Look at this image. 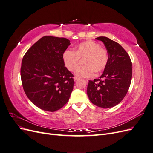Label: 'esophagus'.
<instances>
[{"label":"esophagus","instance_id":"esophagus-1","mask_svg":"<svg viewBox=\"0 0 153 153\" xmlns=\"http://www.w3.org/2000/svg\"><path fill=\"white\" fill-rule=\"evenodd\" d=\"M79 79H80V78H78L77 76H75V77H74V80H75V81H77V80H78Z\"/></svg>","mask_w":153,"mask_h":153}]
</instances>
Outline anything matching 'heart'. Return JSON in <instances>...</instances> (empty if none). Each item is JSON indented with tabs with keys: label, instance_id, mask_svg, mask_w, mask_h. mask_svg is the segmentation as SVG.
I'll use <instances>...</instances> for the list:
<instances>
[{
	"label": "heart",
	"instance_id": "b5f03b06",
	"mask_svg": "<svg viewBox=\"0 0 153 153\" xmlns=\"http://www.w3.org/2000/svg\"><path fill=\"white\" fill-rule=\"evenodd\" d=\"M84 59L86 66L77 68L79 65L80 59ZM64 65L69 71H75L78 78H91L95 71H103L108 62V54L99 43L93 41H87L78 45L75 52L71 50L64 51L62 55Z\"/></svg>",
	"mask_w": 153,
	"mask_h": 153
}]
</instances>
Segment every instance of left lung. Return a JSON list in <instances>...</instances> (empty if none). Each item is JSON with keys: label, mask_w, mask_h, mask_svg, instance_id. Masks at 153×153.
<instances>
[{"label": "left lung", "mask_w": 153, "mask_h": 153, "mask_svg": "<svg viewBox=\"0 0 153 153\" xmlns=\"http://www.w3.org/2000/svg\"><path fill=\"white\" fill-rule=\"evenodd\" d=\"M96 39L104 43L108 62L100 78L89 80L87 94L92 103L108 108L118 105L127 94L131 81L132 63L128 53L118 43L106 37Z\"/></svg>", "instance_id": "left-lung-1"}]
</instances>
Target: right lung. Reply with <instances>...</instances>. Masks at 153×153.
<instances>
[{"instance_id":"1","label":"right lung","mask_w":153,"mask_h":153,"mask_svg":"<svg viewBox=\"0 0 153 153\" xmlns=\"http://www.w3.org/2000/svg\"><path fill=\"white\" fill-rule=\"evenodd\" d=\"M70 44L66 38L44 36L27 50L22 59L23 88L31 102L40 109L55 112L70 98L75 82L62 60L63 53Z\"/></svg>"}]
</instances>
